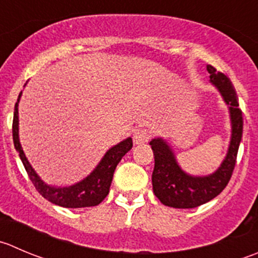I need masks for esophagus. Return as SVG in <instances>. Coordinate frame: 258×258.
Instances as JSON below:
<instances>
[{
  "mask_svg": "<svg viewBox=\"0 0 258 258\" xmlns=\"http://www.w3.org/2000/svg\"><path fill=\"white\" fill-rule=\"evenodd\" d=\"M151 139V132L147 128H136L134 131V144L141 145Z\"/></svg>",
  "mask_w": 258,
  "mask_h": 258,
  "instance_id": "esophagus-1",
  "label": "esophagus"
}]
</instances>
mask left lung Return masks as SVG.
Masks as SVG:
<instances>
[{
  "label": "left lung",
  "instance_id": "8db88e82",
  "mask_svg": "<svg viewBox=\"0 0 258 258\" xmlns=\"http://www.w3.org/2000/svg\"><path fill=\"white\" fill-rule=\"evenodd\" d=\"M207 71L211 74V83L218 89L226 104H228L232 124L231 141L221 166L213 174L206 176L186 174L179 166L171 146L164 139L156 137L150 141L155 156L152 189L164 206L172 208H196L216 198L227 186L236 166L237 152L243 132V118L238 107V97L231 81L223 73L217 72L212 66H207Z\"/></svg>",
  "mask_w": 258,
  "mask_h": 258
}]
</instances>
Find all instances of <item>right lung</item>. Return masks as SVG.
<instances>
[{"label":"right lung","mask_w":258,"mask_h":258,"mask_svg":"<svg viewBox=\"0 0 258 258\" xmlns=\"http://www.w3.org/2000/svg\"><path fill=\"white\" fill-rule=\"evenodd\" d=\"M22 92L19 94L16 104H15L14 111V122H12V136H14V145L16 151L19 152V156L24 164L25 170L27 171L30 180L32 181L34 186L37 191L51 202L52 204L64 207V208H86V207L98 206L109 192L112 179H113V172L116 166L121 161L122 157L132 149V139L123 140L122 142L117 144L116 146L111 147L106 152L96 169L91 172L87 177H84L82 181L71 186H51L47 185L40 179L30 162L27 161L26 156L24 154L21 144L19 139V102Z\"/></svg>","instance_id":"right-lung-1"}]
</instances>
